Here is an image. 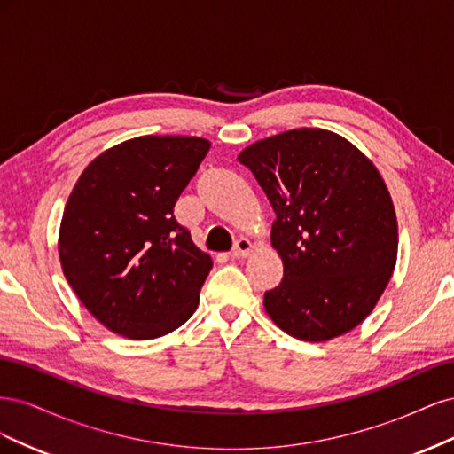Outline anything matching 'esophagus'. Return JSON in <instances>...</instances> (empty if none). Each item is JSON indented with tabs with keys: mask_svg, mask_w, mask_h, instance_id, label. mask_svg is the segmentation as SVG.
Wrapping results in <instances>:
<instances>
[{
	"mask_svg": "<svg viewBox=\"0 0 454 454\" xmlns=\"http://www.w3.org/2000/svg\"><path fill=\"white\" fill-rule=\"evenodd\" d=\"M254 252V244L248 239H239L235 242V248L231 252V257L240 259V257H248Z\"/></svg>",
	"mask_w": 454,
	"mask_h": 454,
	"instance_id": "obj_1",
	"label": "esophagus"
}]
</instances>
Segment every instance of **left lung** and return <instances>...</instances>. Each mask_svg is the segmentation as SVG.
I'll list each match as a JSON object with an SVG mask.
<instances>
[{
  "mask_svg": "<svg viewBox=\"0 0 454 454\" xmlns=\"http://www.w3.org/2000/svg\"><path fill=\"white\" fill-rule=\"evenodd\" d=\"M277 219L282 282L263 305L282 332L322 342L375 309L397 259L394 202L377 167L324 129L286 130L240 151Z\"/></svg>",
  "mask_w": 454,
  "mask_h": 454,
  "instance_id": "left-lung-1",
  "label": "left lung"
}]
</instances>
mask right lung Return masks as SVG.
<instances>
[{
    "label": "right lung",
    "instance_id": "obj_1",
    "mask_svg": "<svg viewBox=\"0 0 454 454\" xmlns=\"http://www.w3.org/2000/svg\"><path fill=\"white\" fill-rule=\"evenodd\" d=\"M208 149L197 136H140L102 151L74 185L60 265L109 332L157 339L197 310L212 257L176 222L174 206Z\"/></svg>",
    "mask_w": 454,
    "mask_h": 454
}]
</instances>
